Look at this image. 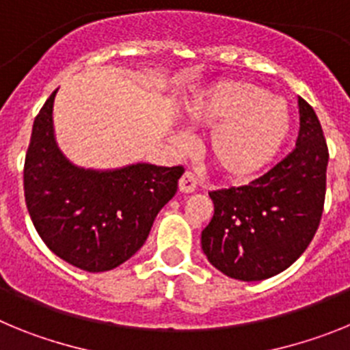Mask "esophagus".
Segmentation results:
<instances>
[{"mask_svg": "<svg viewBox=\"0 0 350 350\" xmlns=\"http://www.w3.org/2000/svg\"><path fill=\"white\" fill-rule=\"evenodd\" d=\"M196 185L198 178L194 177V173L191 172H185L180 177V180H178V189H180L182 193H193V191L196 189Z\"/></svg>", "mask_w": 350, "mask_h": 350, "instance_id": "1", "label": "esophagus"}]
</instances>
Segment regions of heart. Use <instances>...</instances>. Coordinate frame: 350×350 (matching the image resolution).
Instances as JSON below:
<instances>
[{"mask_svg": "<svg viewBox=\"0 0 350 350\" xmlns=\"http://www.w3.org/2000/svg\"><path fill=\"white\" fill-rule=\"evenodd\" d=\"M185 116L194 126H212L206 154L231 180H247L262 172L289 133V113L282 101L240 80L213 83L196 94L185 107Z\"/></svg>", "mask_w": 350, "mask_h": 350, "instance_id": "heart-1", "label": "heart"}]
</instances>
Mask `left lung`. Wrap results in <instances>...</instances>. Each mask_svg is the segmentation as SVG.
<instances>
[{"mask_svg":"<svg viewBox=\"0 0 350 350\" xmlns=\"http://www.w3.org/2000/svg\"><path fill=\"white\" fill-rule=\"evenodd\" d=\"M296 147L240 187L212 191L213 217L202 233L208 261L238 280H262L289 268L310 245L326 196L327 145L314 108L298 98Z\"/></svg>","mask_w":350,"mask_h":350,"instance_id":"obj_1","label":"left lung"}]
</instances>
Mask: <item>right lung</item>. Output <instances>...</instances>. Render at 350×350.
I'll use <instances>...</instances> for the list:
<instances>
[{
  "label": "right lung",
  "instance_id": "add662e5",
  "mask_svg": "<svg viewBox=\"0 0 350 350\" xmlns=\"http://www.w3.org/2000/svg\"><path fill=\"white\" fill-rule=\"evenodd\" d=\"M54 98L55 91L36 116L24 161L27 212L55 256L80 270L108 271L144 245L184 168L145 163L116 172L77 168L55 145Z\"/></svg>",
  "mask_w": 350,
  "mask_h": 350
}]
</instances>
